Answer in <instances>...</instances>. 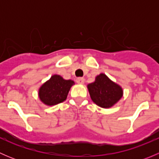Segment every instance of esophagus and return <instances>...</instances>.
Masks as SVG:
<instances>
[{"instance_id": "1", "label": "esophagus", "mask_w": 159, "mask_h": 159, "mask_svg": "<svg viewBox=\"0 0 159 159\" xmlns=\"http://www.w3.org/2000/svg\"><path fill=\"white\" fill-rule=\"evenodd\" d=\"M76 81H77V83H78V84H83L84 83V79L83 78H77Z\"/></svg>"}]
</instances>
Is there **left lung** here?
I'll list each match as a JSON object with an SVG mask.
<instances>
[{
    "mask_svg": "<svg viewBox=\"0 0 159 159\" xmlns=\"http://www.w3.org/2000/svg\"><path fill=\"white\" fill-rule=\"evenodd\" d=\"M87 87L91 100L101 108H111L123 96L122 88L103 73L96 76L94 82Z\"/></svg>",
    "mask_w": 159,
    "mask_h": 159,
    "instance_id": "8db88e82",
    "label": "left lung"
}]
</instances>
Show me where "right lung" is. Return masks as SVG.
<instances>
[{
    "label": "right lung",
    "mask_w": 159,
    "mask_h": 159,
    "mask_svg": "<svg viewBox=\"0 0 159 159\" xmlns=\"http://www.w3.org/2000/svg\"><path fill=\"white\" fill-rule=\"evenodd\" d=\"M75 84L72 80H65L61 75H54L38 90V96L42 103L53 106L66 100L70 88Z\"/></svg>",
    "instance_id": "1"
}]
</instances>
